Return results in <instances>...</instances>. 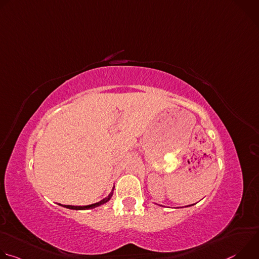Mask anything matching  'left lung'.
<instances>
[{"mask_svg":"<svg viewBox=\"0 0 259 259\" xmlns=\"http://www.w3.org/2000/svg\"><path fill=\"white\" fill-rule=\"evenodd\" d=\"M193 205H195V204H192V205H189V206H186V207H190V206H193Z\"/></svg>","mask_w":259,"mask_h":259,"instance_id":"left-lung-1","label":"left lung"}]
</instances>
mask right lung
<instances>
[{
  "mask_svg": "<svg viewBox=\"0 0 259 259\" xmlns=\"http://www.w3.org/2000/svg\"><path fill=\"white\" fill-rule=\"evenodd\" d=\"M114 190H115V186H114L112 192L109 193V195H108L107 197H105V198L102 199L101 201H99V202H97V203H94V204H90V205H86V206H71V205H62V204H59V203H58V205H59V206H62V207H65V208H67V209H72V210H88V209H93V208H96V207H98V206H100V205L105 204L106 202H108L110 199H112V197H113V195H114Z\"/></svg>",
  "mask_w": 259,
  "mask_h": 259,
  "instance_id": "add662e5",
  "label": "right lung"
}]
</instances>
